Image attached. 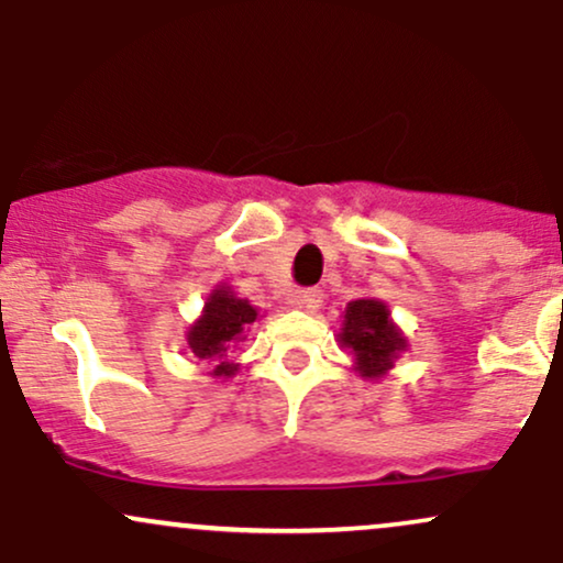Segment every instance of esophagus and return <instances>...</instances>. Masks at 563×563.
Here are the masks:
<instances>
[{
    "instance_id": "obj_1",
    "label": "esophagus",
    "mask_w": 563,
    "mask_h": 563,
    "mask_svg": "<svg viewBox=\"0 0 563 563\" xmlns=\"http://www.w3.org/2000/svg\"><path fill=\"white\" fill-rule=\"evenodd\" d=\"M296 303H299L301 309H307V312H318L322 307V294L318 288H303L299 290V296H296Z\"/></svg>"
}]
</instances>
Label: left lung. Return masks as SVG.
<instances>
[{"label": "left lung", "mask_w": 563, "mask_h": 563, "mask_svg": "<svg viewBox=\"0 0 563 563\" xmlns=\"http://www.w3.org/2000/svg\"><path fill=\"white\" fill-rule=\"evenodd\" d=\"M341 346L354 354V371L363 378H380L394 367L407 341L391 322V312L378 299H354L344 309Z\"/></svg>", "instance_id": "obj_1"}]
</instances>
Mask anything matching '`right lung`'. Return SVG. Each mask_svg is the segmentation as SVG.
<instances>
[{
    "instance_id": "add662e5",
    "label": "right lung",
    "mask_w": 563,
    "mask_h": 563,
    "mask_svg": "<svg viewBox=\"0 0 563 563\" xmlns=\"http://www.w3.org/2000/svg\"><path fill=\"white\" fill-rule=\"evenodd\" d=\"M256 314L260 312L249 299H241L230 286H217L206 299L203 314L187 331L192 357L214 363V378L235 376L238 365L230 363V352L238 341H243L245 328L256 320Z\"/></svg>"
}]
</instances>
